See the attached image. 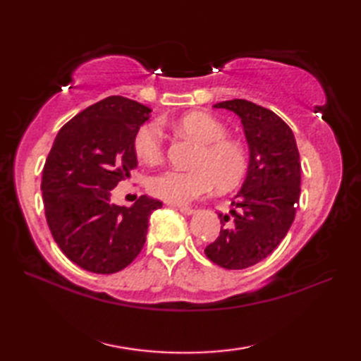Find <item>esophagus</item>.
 I'll return each instance as SVG.
<instances>
[{
    "mask_svg": "<svg viewBox=\"0 0 361 361\" xmlns=\"http://www.w3.org/2000/svg\"><path fill=\"white\" fill-rule=\"evenodd\" d=\"M178 211L181 214H185V216H192V214H195V209L189 208V206H178Z\"/></svg>",
    "mask_w": 361,
    "mask_h": 361,
    "instance_id": "1",
    "label": "esophagus"
}]
</instances>
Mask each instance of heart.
<instances>
[{"label":"heart","mask_w":361,"mask_h":361,"mask_svg":"<svg viewBox=\"0 0 361 361\" xmlns=\"http://www.w3.org/2000/svg\"><path fill=\"white\" fill-rule=\"evenodd\" d=\"M172 126L202 144L192 161L194 171H169L150 176L149 190L161 200L173 204H188L208 194L217 185L228 189L242 180L248 159L243 145L228 140L226 127L203 111H190L175 119ZM135 153L142 163L155 166L164 158L163 132L155 122L144 124L135 135Z\"/></svg>","instance_id":"heart-1"}]
</instances>
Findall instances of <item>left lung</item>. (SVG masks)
Here are the masks:
<instances>
[{"mask_svg": "<svg viewBox=\"0 0 361 361\" xmlns=\"http://www.w3.org/2000/svg\"><path fill=\"white\" fill-rule=\"evenodd\" d=\"M214 109L240 118L250 161L231 209L219 214L220 234L204 255L226 270H243L271 255L288 233L301 192V163L293 132L271 110L245 99Z\"/></svg>", "mask_w": 361, "mask_h": 361, "instance_id": "1", "label": "left lung"}]
</instances>
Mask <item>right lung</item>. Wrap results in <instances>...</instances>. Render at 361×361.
Returning a JSON list of instances; mask_svg holds the SVG:
<instances>
[{"mask_svg":"<svg viewBox=\"0 0 361 361\" xmlns=\"http://www.w3.org/2000/svg\"><path fill=\"white\" fill-rule=\"evenodd\" d=\"M150 109L110 96L60 128L43 167L46 220L63 255L97 274L121 271L140 255L150 214L163 203L141 195L127 208L111 190L137 166L135 135Z\"/></svg>","mask_w":361,"mask_h":361,"instance_id":"right-lung-1","label":"right lung"}]
</instances>
